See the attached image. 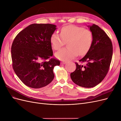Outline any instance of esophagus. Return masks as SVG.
<instances>
[{
	"mask_svg": "<svg viewBox=\"0 0 121 121\" xmlns=\"http://www.w3.org/2000/svg\"><path fill=\"white\" fill-rule=\"evenodd\" d=\"M66 64V62H65V61H61L60 62V64L61 65H65Z\"/></svg>",
	"mask_w": 121,
	"mask_h": 121,
	"instance_id": "obj_1",
	"label": "esophagus"
}]
</instances>
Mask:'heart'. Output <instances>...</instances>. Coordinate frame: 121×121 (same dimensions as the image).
Listing matches in <instances>:
<instances>
[{
	"instance_id": "b5f03b06",
	"label": "heart",
	"mask_w": 121,
	"mask_h": 121,
	"mask_svg": "<svg viewBox=\"0 0 121 121\" xmlns=\"http://www.w3.org/2000/svg\"><path fill=\"white\" fill-rule=\"evenodd\" d=\"M68 48L60 50L56 53L58 60L67 61L74 59L78 54H86L93 42V35L89 30L74 25H69L61 28L60 35L56 33L50 37V42L54 50H58L67 42Z\"/></svg>"
}]
</instances>
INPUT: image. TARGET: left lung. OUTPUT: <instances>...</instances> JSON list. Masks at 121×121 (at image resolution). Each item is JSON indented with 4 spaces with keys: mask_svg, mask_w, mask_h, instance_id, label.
<instances>
[{
    "mask_svg": "<svg viewBox=\"0 0 121 121\" xmlns=\"http://www.w3.org/2000/svg\"><path fill=\"white\" fill-rule=\"evenodd\" d=\"M93 35L92 44L89 50L76 63V70L70 74L73 82L85 88H91L100 83L107 75L112 56V45L105 32L97 25L88 26Z\"/></svg>",
    "mask_w": 121,
    "mask_h": 121,
    "instance_id": "1",
    "label": "left lung"
}]
</instances>
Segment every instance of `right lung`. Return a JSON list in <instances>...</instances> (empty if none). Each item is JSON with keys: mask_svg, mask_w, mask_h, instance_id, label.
<instances>
[{"mask_svg": "<svg viewBox=\"0 0 121 121\" xmlns=\"http://www.w3.org/2000/svg\"><path fill=\"white\" fill-rule=\"evenodd\" d=\"M56 26L33 24L21 31L14 38L11 53L13 67L26 85L40 88L48 85L54 77V67L60 61L52 58L50 37Z\"/></svg>", "mask_w": 121, "mask_h": 121, "instance_id": "obj_1", "label": "right lung"}]
</instances>
